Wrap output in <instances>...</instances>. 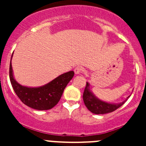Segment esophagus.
Wrapping results in <instances>:
<instances>
[{
    "instance_id": "obj_1",
    "label": "esophagus",
    "mask_w": 146,
    "mask_h": 146,
    "mask_svg": "<svg viewBox=\"0 0 146 146\" xmlns=\"http://www.w3.org/2000/svg\"><path fill=\"white\" fill-rule=\"evenodd\" d=\"M82 71H83V68L82 66H77L74 69V72L76 74H80Z\"/></svg>"
}]
</instances>
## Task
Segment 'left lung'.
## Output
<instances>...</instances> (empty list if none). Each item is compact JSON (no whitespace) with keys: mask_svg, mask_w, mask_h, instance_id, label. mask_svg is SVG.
<instances>
[{"mask_svg":"<svg viewBox=\"0 0 146 146\" xmlns=\"http://www.w3.org/2000/svg\"><path fill=\"white\" fill-rule=\"evenodd\" d=\"M90 84L88 82H86V87L83 92L84 103L89 111L95 114H104L107 113L112 112L116 110L119 108L121 106L123 105L125 102L128 100L129 97L123 101L119 103H110L107 102L103 101L99 99L90 90Z\"/></svg>","mask_w":146,"mask_h":146,"instance_id":"left-lung-1","label":"left lung"}]
</instances>
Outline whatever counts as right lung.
I'll return each instance as SVG.
<instances>
[{
  "label": "right lung",
  "instance_id": "right-lung-1",
  "mask_svg": "<svg viewBox=\"0 0 146 146\" xmlns=\"http://www.w3.org/2000/svg\"><path fill=\"white\" fill-rule=\"evenodd\" d=\"M73 76L74 72L70 70L60 75L42 86H24L18 83L15 79L10 61V80L13 90L20 100L28 107L35 110H48L53 108L60 100L65 88L73 78Z\"/></svg>",
  "mask_w": 146,
  "mask_h": 146
}]
</instances>
